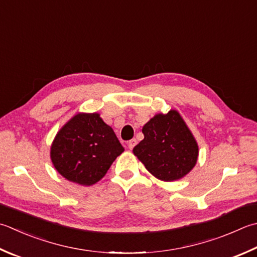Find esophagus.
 Listing matches in <instances>:
<instances>
[{
  "instance_id": "obj_1",
  "label": "esophagus",
  "mask_w": 257,
  "mask_h": 257,
  "mask_svg": "<svg viewBox=\"0 0 257 257\" xmlns=\"http://www.w3.org/2000/svg\"><path fill=\"white\" fill-rule=\"evenodd\" d=\"M136 145H137V140H136V139L129 140V142H128V148H129L130 150H132V149L135 147Z\"/></svg>"
}]
</instances>
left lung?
Segmentation results:
<instances>
[{"instance_id":"8db88e82","label":"left lung","mask_w":257,"mask_h":257,"mask_svg":"<svg viewBox=\"0 0 257 257\" xmlns=\"http://www.w3.org/2000/svg\"><path fill=\"white\" fill-rule=\"evenodd\" d=\"M145 136L134 154L156 178L174 182L187 175L197 163L198 145L176 110L158 113L143 127Z\"/></svg>"}]
</instances>
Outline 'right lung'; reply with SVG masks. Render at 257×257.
I'll return each instance as SVG.
<instances>
[{"label":"right lung","mask_w":257,"mask_h":257,"mask_svg":"<svg viewBox=\"0 0 257 257\" xmlns=\"http://www.w3.org/2000/svg\"><path fill=\"white\" fill-rule=\"evenodd\" d=\"M123 150L99 113H78L59 130L50 155L54 168L65 179L91 186L103 177Z\"/></svg>","instance_id":"right-lung-1"}]
</instances>
